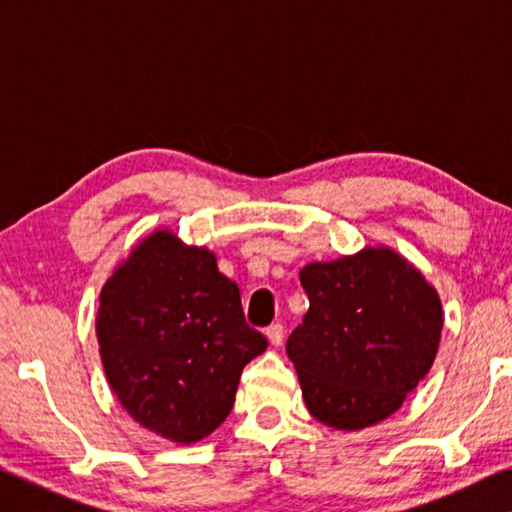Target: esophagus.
<instances>
[{"label": "esophagus", "instance_id": "34e87169", "mask_svg": "<svg viewBox=\"0 0 512 512\" xmlns=\"http://www.w3.org/2000/svg\"><path fill=\"white\" fill-rule=\"evenodd\" d=\"M266 336H268V341H271V345H282V341H284V327L280 323L266 327Z\"/></svg>", "mask_w": 512, "mask_h": 512}]
</instances>
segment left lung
<instances>
[{
	"mask_svg": "<svg viewBox=\"0 0 512 512\" xmlns=\"http://www.w3.org/2000/svg\"><path fill=\"white\" fill-rule=\"evenodd\" d=\"M300 284L309 311L287 354L309 413L343 431L388 418L436 359L443 329L436 289L388 248L307 264Z\"/></svg>",
	"mask_w": 512,
	"mask_h": 512,
	"instance_id": "8db88e82",
	"label": "left lung"
}]
</instances>
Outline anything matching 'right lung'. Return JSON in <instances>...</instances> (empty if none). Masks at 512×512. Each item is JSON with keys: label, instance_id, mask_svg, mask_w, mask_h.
<instances>
[{"label": "right lung", "instance_id": "add662e5", "mask_svg": "<svg viewBox=\"0 0 512 512\" xmlns=\"http://www.w3.org/2000/svg\"><path fill=\"white\" fill-rule=\"evenodd\" d=\"M97 339L121 406L183 445L228 418L241 370L268 345L210 250L167 230L146 237L103 284Z\"/></svg>", "mask_w": 512, "mask_h": 512}]
</instances>
